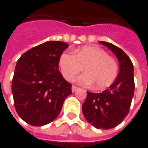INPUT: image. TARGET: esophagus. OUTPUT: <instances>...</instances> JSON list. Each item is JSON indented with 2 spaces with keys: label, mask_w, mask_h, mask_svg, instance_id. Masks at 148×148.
Returning a JSON list of instances; mask_svg holds the SVG:
<instances>
[{
  "label": "esophagus",
  "mask_w": 148,
  "mask_h": 148,
  "mask_svg": "<svg viewBox=\"0 0 148 148\" xmlns=\"http://www.w3.org/2000/svg\"><path fill=\"white\" fill-rule=\"evenodd\" d=\"M79 88H78V87H76V86H72V91L73 92H75V91H77V90H78Z\"/></svg>",
  "instance_id": "34e87169"
}]
</instances>
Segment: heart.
I'll use <instances>...</instances> for the list:
<instances>
[{
	"instance_id": "obj_1",
	"label": "heart",
	"mask_w": 148,
	"mask_h": 148,
	"mask_svg": "<svg viewBox=\"0 0 148 148\" xmlns=\"http://www.w3.org/2000/svg\"><path fill=\"white\" fill-rule=\"evenodd\" d=\"M59 65L61 74L67 81H72L84 70L87 73L78 78L85 85L95 84L96 89L110 87L118 74L116 61L103 49L94 46H86L75 51L65 52L61 55Z\"/></svg>"
}]
</instances>
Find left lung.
Wrapping results in <instances>:
<instances>
[{
    "label": "left lung",
    "instance_id": "1",
    "mask_svg": "<svg viewBox=\"0 0 148 148\" xmlns=\"http://www.w3.org/2000/svg\"><path fill=\"white\" fill-rule=\"evenodd\" d=\"M99 43L118 59L119 74L112 85L101 93L87 91L82 110L86 120L94 127L108 130L120 124L130 111L134 91V66L120 48L104 41Z\"/></svg>",
    "mask_w": 148,
    "mask_h": 148
}]
</instances>
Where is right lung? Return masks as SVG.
Instances as JSON below:
<instances>
[{
	"instance_id": "right-lung-1",
	"label": "right lung",
	"mask_w": 148,
	"mask_h": 148,
	"mask_svg": "<svg viewBox=\"0 0 148 148\" xmlns=\"http://www.w3.org/2000/svg\"><path fill=\"white\" fill-rule=\"evenodd\" d=\"M68 47L62 41H48L28 50L17 61L12 80L14 107L31 125L41 126L55 120L72 93V85L58 67Z\"/></svg>"
}]
</instances>
